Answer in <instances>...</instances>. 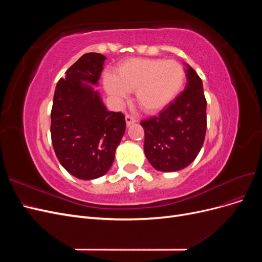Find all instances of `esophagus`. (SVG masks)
Returning <instances> with one entry per match:
<instances>
[{"instance_id":"1","label":"esophagus","mask_w":262,"mask_h":262,"mask_svg":"<svg viewBox=\"0 0 262 262\" xmlns=\"http://www.w3.org/2000/svg\"><path fill=\"white\" fill-rule=\"evenodd\" d=\"M125 122H126V125H131V124H133V123H136L137 122V119L134 118L133 116H131V115H126L125 116Z\"/></svg>"}]
</instances>
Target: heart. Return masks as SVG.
Masks as SVG:
<instances>
[{
	"label": "heart",
	"mask_w": 262,
	"mask_h": 262,
	"mask_svg": "<svg viewBox=\"0 0 262 262\" xmlns=\"http://www.w3.org/2000/svg\"><path fill=\"white\" fill-rule=\"evenodd\" d=\"M185 70L177 61L133 58L122 61L116 74L105 76L107 92L124 99L136 92V101L147 114L160 113L176 98L185 82Z\"/></svg>",
	"instance_id": "1"
}]
</instances>
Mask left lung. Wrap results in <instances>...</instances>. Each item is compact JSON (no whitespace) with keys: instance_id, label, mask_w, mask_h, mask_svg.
Masks as SVG:
<instances>
[{"instance_id":"obj_1","label":"left lung","mask_w":262,"mask_h":262,"mask_svg":"<svg viewBox=\"0 0 262 262\" xmlns=\"http://www.w3.org/2000/svg\"><path fill=\"white\" fill-rule=\"evenodd\" d=\"M186 90L157 117L141 121L144 153L160 171H177L191 164L203 145L207 131V100L202 81L188 64Z\"/></svg>"}]
</instances>
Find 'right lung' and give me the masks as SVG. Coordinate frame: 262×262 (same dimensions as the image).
Returning a JSON list of instances; mask_svg holds the SVG:
<instances>
[{"instance_id":"obj_1","label":"right lung","mask_w":262,"mask_h":262,"mask_svg":"<svg viewBox=\"0 0 262 262\" xmlns=\"http://www.w3.org/2000/svg\"><path fill=\"white\" fill-rule=\"evenodd\" d=\"M105 55L85 53L55 87L51 140L60 164L78 179H96L112 167L125 131L122 113L108 112L97 85Z\"/></svg>"}]
</instances>
